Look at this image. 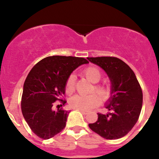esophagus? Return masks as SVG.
Wrapping results in <instances>:
<instances>
[{
	"mask_svg": "<svg viewBox=\"0 0 159 159\" xmlns=\"http://www.w3.org/2000/svg\"><path fill=\"white\" fill-rule=\"evenodd\" d=\"M78 110L81 111L82 114H88V111H86V110H81V109H78Z\"/></svg>",
	"mask_w": 159,
	"mask_h": 159,
	"instance_id": "1",
	"label": "esophagus"
}]
</instances>
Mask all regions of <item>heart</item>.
I'll return each instance as SVG.
<instances>
[{"label": "heart", "instance_id": "obj_1", "mask_svg": "<svg viewBox=\"0 0 159 159\" xmlns=\"http://www.w3.org/2000/svg\"><path fill=\"white\" fill-rule=\"evenodd\" d=\"M84 75L85 76L89 81L94 83L95 84L93 88L92 92H96L100 96L96 93H92L88 96H80L77 95L75 96L69 100V105L75 109H81V110H89L93 107H97L100 105L102 99L107 100L111 97L112 93V89L110 84H96L98 83L102 78V72L97 67L88 66L85 68L83 71ZM65 90L67 94H72L75 90V76L73 75H69L67 78L65 85Z\"/></svg>", "mask_w": 159, "mask_h": 159}]
</instances>
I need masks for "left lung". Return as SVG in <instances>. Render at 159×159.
<instances>
[{
  "label": "left lung",
  "mask_w": 159,
  "mask_h": 159,
  "mask_svg": "<svg viewBox=\"0 0 159 159\" xmlns=\"http://www.w3.org/2000/svg\"><path fill=\"white\" fill-rule=\"evenodd\" d=\"M106 72L111 81L112 95L106 105L111 111L98 113L96 123H90L92 131L107 140L119 139L130 132L138 122L143 104V93L132 69L115 57H87Z\"/></svg>",
  "instance_id": "8db88e82"
}]
</instances>
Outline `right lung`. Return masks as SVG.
<instances>
[{"label": "right lung", "mask_w": 159, "mask_h": 159, "mask_svg": "<svg viewBox=\"0 0 159 159\" xmlns=\"http://www.w3.org/2000/svg\"><path fill=\"white\" fill-rule=\"evenodd\" d=\"M87 60L72 56H50L41 60L27 76L21 96L23 116L32 132L47 140L60 133L66 127L70 111L53 110L54 102L63 99L65 85L72 71ZM58 106V105H57Z\"/></svg>", "instance_id": "right-lung-1"}]
</instances>
